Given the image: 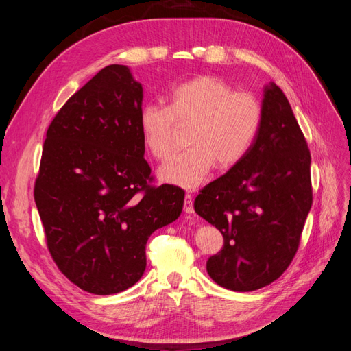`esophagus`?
Segmentation results:
<instances>
[{
	"instance_id": "obj_1",
	"label": "esophagus",
	"mask_w": 351,
	"mask_h": 351,
	"mask_svg": "<svg viewBox=\"0 0 351 351\" xmlns=\"http://www.w3.org/2000/svg\"><path fill=\"white\" fill-rule=\"evenodd\" d=\"M184 212L186 214H189V215H192V214H195V208H193V197H192V195H186L184 196Z\"/></svg>"
}]
</instances>
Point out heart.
I'll list each match as a JSON object with an SVG mask.
<instances>
[{
    "label": "heart",
    "mask_w": 351,
    "mask_h": 351,
    "mask_svg": "<svg viewBox=\"0 0 351 351\" xmlns=\"http://www.w3.org/2000/svg\"><path fill=\"white\" fill-rule=\"evenodd\" d=\"M262 119V104L254 95L237 92L219 77L199 76L169 90L167 107L145 105L139 125L147 151L164 161L174 149L176 124H192L186 139L189 149L169 158L158 176L165 183L195 189L215 165L228 169L249 154Z\"/></svg>",
    "instance_id": "heart-1"
}]
</instances>
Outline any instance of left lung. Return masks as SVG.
<instances>
[{"mask_svg":"<svg viewBox=\"0 0 351 351\" xmlns=\"http://www.w3.org/2000/svg\"><path fill=\"white\" fill-rule=\"evenodd\" d=\"M262 110L249 154L195 200L196 214L224 237L206 271L232 291L259 290L281 277L312 208L309 147L289 99L272 82L263 89Z\"/></svg>","mask_w":351,"mask_h":351,"instance_id":"1","label":"left lung"}]
</instances>
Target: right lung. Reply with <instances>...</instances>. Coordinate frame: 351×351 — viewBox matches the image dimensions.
Returning <instances> with one entry per match:
<instances>
[{
  "mask_svg": "<svg viewBox=\"0 0 351 351\" xmlns=\"http://www.w3.org/2000/svg\"><path fill=\"white\" fill-rule=\"evenodd\" d=\"M142 99L129 67H105L57 112L42 149L35 202L48 250L58 269L92 294L139 281L147 239L183 209V189L149 184Z\"/></svg>",
  "mask_w": 351,
  "mask_h": 351,
  "instance_id": "add662e5",
  "label": "right lung"
}]
</instances>
